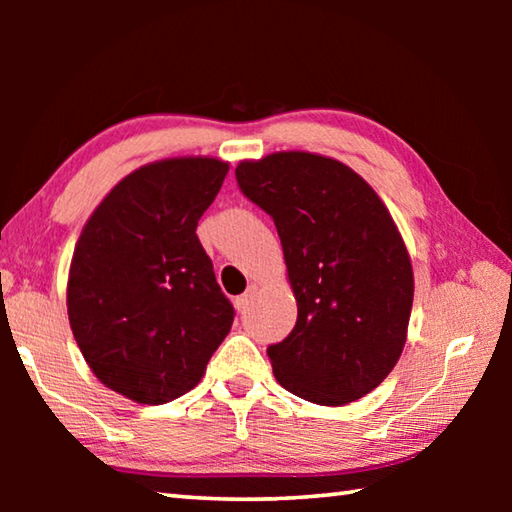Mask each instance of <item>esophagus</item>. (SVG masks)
Returning a JSON list of instances; mask_svg holds the SVG:
<instances>
[{
  "mask_svg": "<svg viewBox=\"0 0 512 512\" xmlns=\"http://www.w3.org/2000/svg\"><path fill=\"white\" fill-rule=\"evenodd\" d=\"M253 296H255V287H250L244 296H239L237 300H235V307H237V311H246V307L250 305V300H253Z\"/></svg>",
  "mask_w": 512,
  "mask_h": 512,
  "instance_id": "1",
  "label": "esophagus"
}]
</instances>
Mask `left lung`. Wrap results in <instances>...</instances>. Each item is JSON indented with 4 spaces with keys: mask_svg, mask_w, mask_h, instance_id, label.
Masks as SVG:
<instances>
[{
    "mask_svg": "<svg viewBox=\"0 0 512 512\" xmlns=\"http://www.w3.org/2000/svg\"><path fill=\"white\" fill-rule=\"evenodd\" d=\"M235 176L273 219L298 302L296 327L266 350L275 379L320 406L375 391L404 350L413 305L391 212L359 173L316 153L244 160Z\"/></svg>",
    "mask_w": 512,
    "mask_h": 512,
    "instance_id": "left-lung-1",
    "label": "left lung"
}]
</instances>
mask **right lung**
Returning a JSON list of instances; mask_svg holds the SVG:
<instances>
[{
  "label": "right lung",
  "mask_w": 512,
  "mask_h": 512,
  "mask_svg": "<svg viewBox=\"0 0 512 512\" xmlns=\"http://www.w3.org/2000/svg\"><path fill=\"white\" fill-rule=\"evenodd\" d=\"M228 162L169 158L110 189L76 241L67 316L90 370L110 391L167 404L201 381L235 309L196 225Z\"/></svg>",
  "instance_id": "add662e5"
}]
</instances>
